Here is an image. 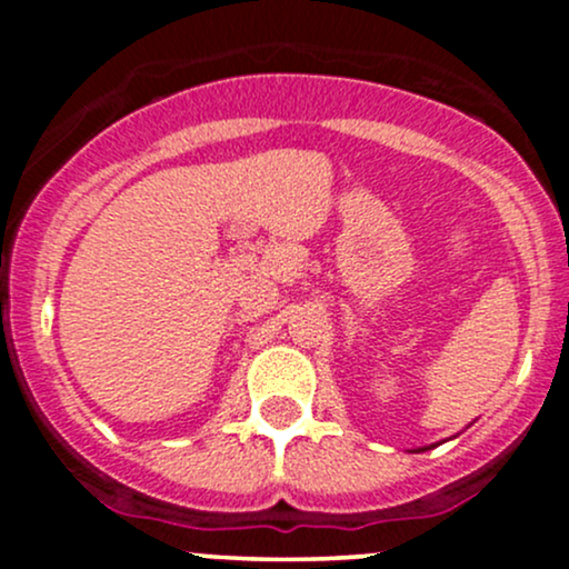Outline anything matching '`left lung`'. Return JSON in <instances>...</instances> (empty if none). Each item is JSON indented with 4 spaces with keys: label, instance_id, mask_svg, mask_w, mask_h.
<instances>
[{
    "label": "left lung",
    "instance_id": "obj_1",
    "mask_svg": "<svg viewBox=\"0 0 569 569\" xmlns=\"http://www.w3.org/2000/svg\"><path fill=\"white\" fill-rule=\"evenodd\" d=\"M426 449H433V447H420V449H417V452H426Z\"/></svg>",
    "mask_w": 569,
    "mask_h": 569
}]
</instances>
